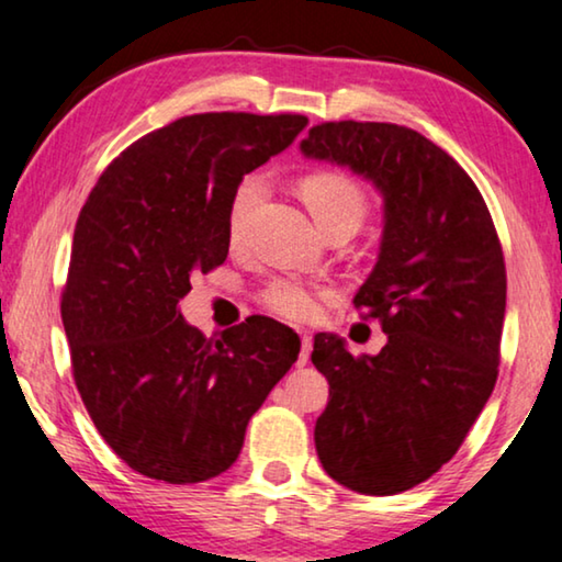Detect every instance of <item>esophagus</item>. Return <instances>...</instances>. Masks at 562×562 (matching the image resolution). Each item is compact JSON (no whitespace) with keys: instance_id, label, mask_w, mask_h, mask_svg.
Here are the masks:
<instances>
[{"instance_id":"34e87169","label":"esophagus","mask_w":562,"mask_h":562,"mask_svg":"<svg viewBox=\"0 0 562 562\" xmlns=\"http://www.w3.org/2000/svg\"><path fill=\"white\" fill-rule=\"evenodd\" d=\"M308 355H312V337L301 335V355H299V364L308 362Z\"/></svg>"}]
</instances>
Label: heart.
Segmentation results:
<instances>
[{"mask_svg": "<svg viewBox=\"0 0 562 562\" xmlns=\"http://www.w3.org/2000/svg\"><path fill=\"white\" fill-rule=\"evenodd\" d=\"M266 194V180L258 175H250L240 182L233 194L231 213H227V235L233 243L246 238L248 225L254 221L258 205ZM301 198L312 210L316 225L327 227L339 221H362L364 215V194L349 177L337 172H319L306 177L301 182ZM266 304L276 314L286 316L291 322H308L319 314V296L314 289L304 286L299 281H276L266 291Z\"/></svg>", "mask_w": 562, "mask_h": 562, "instance_id": "1", "label": "heart"}]
</instances>
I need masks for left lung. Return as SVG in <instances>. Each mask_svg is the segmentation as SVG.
Returning a JSON list of instances; mask_svg holds the SVG:
<instances>
[{"mask_svg": "<svg viewBox=\"0 0 562 562\" xmlns=\"http://www.w3.org/2000/svg\"><path fill=\"white\" fill-rule=\"evenodd\" d=\"M299 149L382 198L378 263L355 306L382 322L385 347L352 357L345 339L319 331L312 362L329 382L314 426L324 471L387 497L434 476L490 401L507 306L502 246L471 177L413 128L331 121Z\"/></svg>", "mask_w": 562, "mask_h": 562, "instance_id": "1", "label": "left lung"}]
</instances>
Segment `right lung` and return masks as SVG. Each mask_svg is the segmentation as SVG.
Segmentation results:
<instances>
[{"instance_id": "obj_1", "label": "right lung", "mask_w": 562, "mask_h": 562, "mask_svg": "<svg viewBox=\"0 0 562 562\" xmlns=\"http://www.w3.org/2000/svg\"><path fill=\"white\" fill-rule=\"evenodd\" d=\"M306 124L184 116L113 159L80 210L60 304L72 375L103 441L144 476L198 484L231 469L250 416L296 362L286 324L250 316L207 339L180 301L227 258L243 177Z\"/></svg>"}]
</instances>
